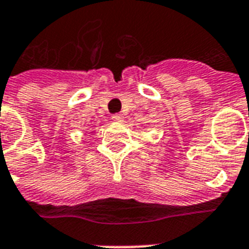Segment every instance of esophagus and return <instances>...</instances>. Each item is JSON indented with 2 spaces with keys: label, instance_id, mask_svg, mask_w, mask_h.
<instances>
[{
  "label": "esophagus",
  "instance_id": "1",
  "mask_svg": "<svg viewBox=\"0 0 249 249\" xmlns=\"http://www.w3.org/2000/svg\"><path fill=\"white\" fill-rule=\"evenodd\" d=\"M123 115H112V116H111V120L112 121H115V123H121V121H123Z\"/></svg>",
  "mask_w": 249,
  "mask_h": 249
}]
</instances>
